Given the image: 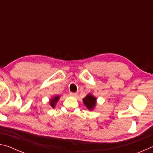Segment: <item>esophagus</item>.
Masks as SVG:
<instances>
[{"instance_id":"34e87169","label":"esophagus","mask_w":153,"mask_h":153,"mask_svg":"<svg viewBox=\"0 0 153 153\" xmlns=\"http://www.w3.org/2000/svg\"><path fill=\"white\" fill-rule=\"evenodd\" d=\"M77 95V93H74V92L69 93V96H71V97H76Z\"/></svg>"}]
</instances>
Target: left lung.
Returning <instances> with one entry per match:
<instances>
[{
    "label": "left lung",
    "mask_w": 153,
    "mask_h": 153,
    "mask_svg": "<svg viewBox=\"0 0 153 153\" xmlns=\"http://www.w3.org/2000/svg\"><path fill=\"white\" fill-rule=\"evenodd\" d=\"M97 98L91 93L88 94L85 98H83V102L85 107H86L87 109L89 111H93L97 107Z\"/></svg>",
    "instance_id": "8db88e82"
}]
</instances>
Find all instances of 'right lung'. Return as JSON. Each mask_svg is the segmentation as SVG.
<instances>
[{
    "label": "right lung",
    "mask_w": 153,
    "mask_h": 153,
    "mask_svg": "<svg viewBox=\"0 0 153 153\" xmlns=\"http://www.w3.org/2000/svg\"><path fill=\"white\" fill-rule=\"evenodd\" d=\"M59 98H60V95H55L52 97L50 100H49V104L52 108H55L56 105V103L59 101Z\"/></svg>",
    "instance_id": "1"
}]
</instances>
